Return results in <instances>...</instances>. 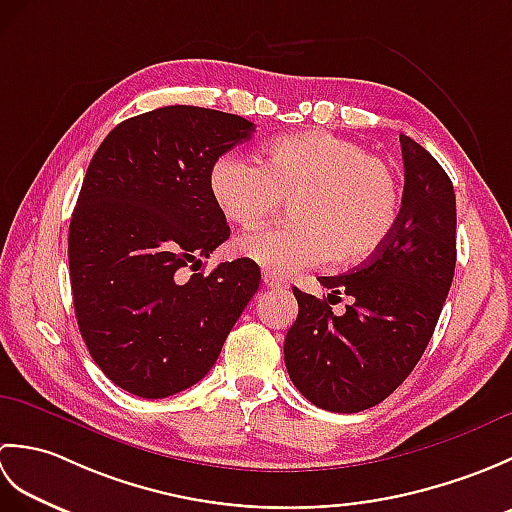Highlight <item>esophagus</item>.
<instances>
[{
    "label": "esophagus",
    "mask_w": 512,
    "mask_h": 512,
    "mask_svg": "<svg viewBox=\"0 0 512 512\" xmlns=\"http://www.w3.org/2000/svg\"><path fill=\"white\" fill-rule=\"evenodd\" d=\"M262 279H264V284H266L268 288H275V290H286V288H288L286 281L281 279V277H277L275 273H270V270H264Z\"/></svg>",
    "instance_id": "34e87169"
}]
</instances>
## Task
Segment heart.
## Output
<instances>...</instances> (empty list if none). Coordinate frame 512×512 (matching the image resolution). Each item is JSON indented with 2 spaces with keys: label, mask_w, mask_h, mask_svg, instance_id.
Listing matches in <instances>:
<instances>
[{
  "label": "heart",
  "mask_w": 512,
  "mask_h": 512,
  "mask_svg": "<svg viewBox=\"0 0 512 512\" xmlns=\"http://www.w3.org/2000/svg\"><path fill=\"white\" fill-rule=\"evenodd\" d=\"M209 191L228 222L259 226L288 202L292 222L237 239L235 250L275 275L372 259L394 235L400 184L383 160L321 129L273 140L259 162L239 154L215 158Z\"/></svg>",
  "instance_id": "b5f03b06"
}]
</instances>
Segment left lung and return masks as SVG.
Returning <instances> with one entry per match:
<instances>
[{"instance_id": "1", "label": "left lung", "mask_w": 512, "mask_h": 512, "mask_svg": "<svg viewBox=\"0 0 512 512\" xmlns=\"http://www.w3.org/2000/svg\"><path fill=\"white\" fill-rule=\"evenodd\" d=\"M405 191L394 235L339 277H319L353 306L336 318L325 299L292 288L297 321L286 334L290 380L312 405L356 413L405 380L436 330L455 273V191L427 149L400 134Z\"/></svg>"}]
</instances>
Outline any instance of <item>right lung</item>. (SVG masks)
Wrapping results in <instances>:
<instances>
[{
  "label": "right lung",
  "mask_w": 512,
  "mask_h": 512,
  "mask_svg": "<svg viewBox=\"0 0 512 512\" xmlns=\"http://www.w3.org/2000/svg\"><path fill=\"white\" fill-rule=\"evenodd\" d=\"M253 132L242 116L169 105L96 149L70 222V284L94 363L129 394L167 398L202 380L259 288L250 259L198 273L231 235L209 169Z\"/></svg>",
  "instance_id": "right-lung-1"
}]
</instances>
